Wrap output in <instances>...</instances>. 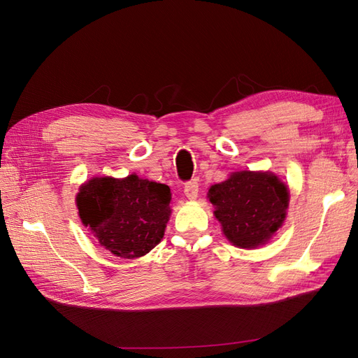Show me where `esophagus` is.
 <instances>
[{"label": "esophagus", "mask_w": 358, "mask_h": 358, "mask_svg": "<svg viewBox=\"0 0 358 358\" xmlns=\"http://www.w3.org/2000/svg\"><path fill=\"white\" fill-rule=\"evenodd\" d=\"M183 192H185V196L189 200L197 199V196H199V183H197V180L187 182L185 183V188H183Z\"/></svg>", "instance_id": "obj_1"}]
</instances>
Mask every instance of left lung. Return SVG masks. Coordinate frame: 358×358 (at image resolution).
<instances>
[{
    "label": "left lung",
    "instance_id": "1",
    "mask_svg": "<svg viewBox=\"0 0 358 358\" xmlns=\"http://www.w3.org/2000/svg\"><path fill=\"white\" fill-rule=\"evenodd\" d=\"M208 196L227 239L239 248L266 243L285 220L287 185L268 171L233 173Z\"/></svg>",
    "mask_w": 358,
    "mask_h": 358
}]
</instances>
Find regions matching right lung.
<instances>
[{"mask_svg": "<svg viewBox=\"0 0 358 358\" xmlns=\"http://www.w3.org/2000/svg\"><path fill=\"white\" fill-rule=\"evenodd\" d=\"M170 201L167 185L136 175L91 179L76 197L82 222L100 245L128 259L143 257L161 242Z\"/></svg>", "mask_w": 358, "mask_h": 358, "instance_id": "obj_1", "label": "right lung"}]
</instances>
